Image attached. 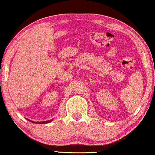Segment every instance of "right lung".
<instances>
[{
	"label": "right lung",
	"mask_w": 155,
	"mask_h": 155,
	"mask_svg": "<svg viewBox=\"0 0 155 155\" xmlns=\"http://www.w3.org/2000/svg\"><path fill=\"white\" fill-rule=\"evenodd\" d=\"M28 121H31V122H32V123H34V124H48V123H50V122H51L52 120H49V121H41V122H36V121H30V120H29L28 119Z\"/></svg>",
	"instance_id": "add662e5"
}]
</instances>
